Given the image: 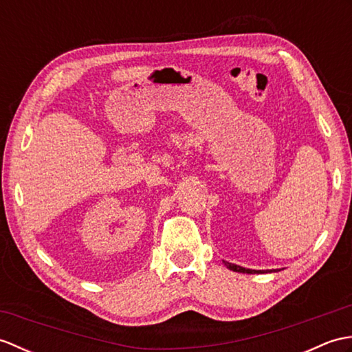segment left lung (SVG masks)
Instances as JSON below:
<instances>
[{
    "label": "left lung",
    "mask_w": 352,
    "mask_h": 352,
    "mask_svg": "<svg viewBox=\"0 0 352 352\" xmlns=\"http://www.w3.org/2000/svg\"><path fill=\"white\" fill-rule=\"evenodd\" d=\"M223 263H226V266L228 267V269H231V271H234V272H243V274H254V272H265V271H254V269H246V267H242V266H237V265H233V263H228V261H223ZM271 272V271H269Z\"/></svg>",
    "instance_id": "obj_1"
}]
</instances>
